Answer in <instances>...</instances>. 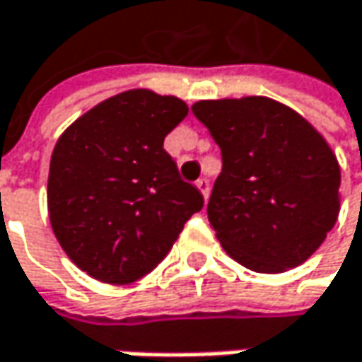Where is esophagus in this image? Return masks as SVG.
<instances>
[{
  "mask_svg": "<svg viewBox=\"0 0 362 362\" xmlns=\"http://www.w3.org/2000/svg\"><path fill=\"white\" fill-rule=\"evenodd\" d=\"M197 188L203 192L205 199L209 197V180H207V178H199V180H197Z\"/></svg>",
  "mask_w": 362,
  "mask_h": 362,
  "instance_id": "1",
  "label": "esophagus"
}]
</instances>
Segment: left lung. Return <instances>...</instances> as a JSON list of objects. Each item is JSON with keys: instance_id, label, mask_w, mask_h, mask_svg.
<instances>
[{"instance_id": "1", "label": "left lung", "mask_w": 362, "mask_h": 362, "mask_svg": "<svg viewBox=\"0 0 362 362\" xmlns=\"http://www.w3.org/2000/svg\"><path fill=\"white\" fill-rule=\"evenodd\" d=\"M192 114L221 148L207 215L223 250L259 274L305 263L340 214V165L325 139L267 97L199 101Z\"/></svg>"}]
</instances>
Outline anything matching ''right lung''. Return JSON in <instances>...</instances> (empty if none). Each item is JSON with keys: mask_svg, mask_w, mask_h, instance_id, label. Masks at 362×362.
I'll return each instance as SVG.
<instances>
[{"mask_svg": "<svg viewBox=\"0 0 362 362\" xmlns=\"http://www.w3.org/2000/svg\"><path fill=\"white\" fill-rule=\"evenodd\" d=\"M186 114L178 97L132 88L88 110L55 143L51 228L90 278L122 286L147 276L203 209V194L163 148Z\"/></svg>", "mask_w": 362, "mask_h": 362, "instance_id": "1", "label": "right lung"}]
</instances>
